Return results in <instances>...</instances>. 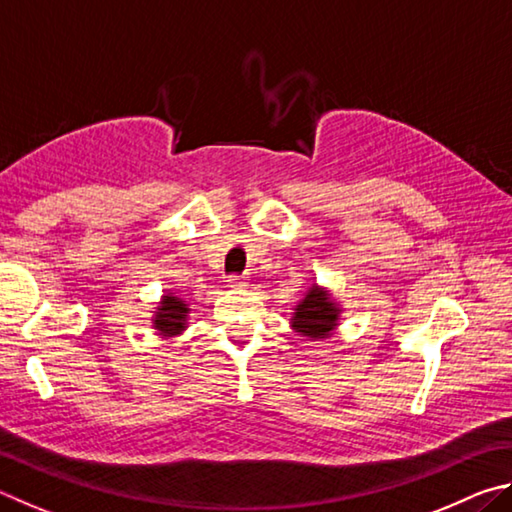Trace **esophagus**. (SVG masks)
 Wrapping results in <instances>:
<instances>
[{"instance_id":"1","label":"esophagus","mask_w":512,"mask_h":512,"mask_svg":"<svg viewBox=\"0 0 512 512\" xmlns=\"http://www.w3.org/2000/svg\"><path fill=\"white\" fill-rule=\"evenodd\" d=\"M247 281H249V276H245V274H240V276H229V288H245L247 285Z\"/></svg>"}]
</instances>
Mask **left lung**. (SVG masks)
<instances>
[{
	"label": "left lung",
	"mask_w": 512,
	"mask_h": 512,
	"mask_svg": "<svg viewBox=\"0 0 512 512\" xmlns=\"http://www.w3.org/2000/svg\"><path fill=\"white\" fill-rule=\"evenodd\" d=\"M339 319H342L339 303L330 297L326 288H319L315 283L312 288H308L306 297L294 306L290 326L297 335L312 339V342H321V339L335 333Z\"/></svg>",
	"instance_id": "obj_1"
}]
</instances>
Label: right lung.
Listing matches in <instances>:
<instances>
[{
  "mask_svg": "<svg viewBox=\"0 0 512 512\" xmlns=\"http://www.w3.org/2000/svg\"><path fill=\"white\" fill-rule=\"evenodd\" d=\"M188 303L184 299L175 297L173 292H166L161 297L159 306L155 308V317H152V328L157 330L161 337H177L188 328Z\"/></svg>",
  "mask_w": 512,
  "mask_h": 512,
  "instance_id": "obj_1",
  "label": "right lung"
}]
</instances>
